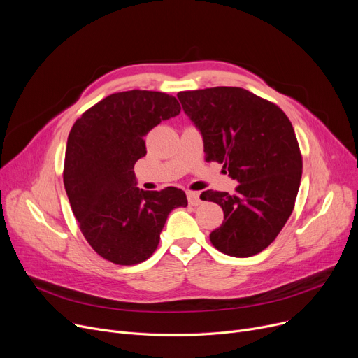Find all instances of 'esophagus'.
<instances>
[{
    "label": "esophagus",
    "instance_id": "1",
    "mask_svg": "<svg viewBox=\"0 0 358 358\" xmlns=\"http://www.w3.org/2000/svg\"><path fill=\"white\" fill-rule=\"evenodd\" d=\"M187 200H188V204L189 206H199L201 203V199H200V194L199 193H194V192H188L187 193Z\"/></svg>",
    "mask_w": 358,
    "mask_h": 358
}]
</instances>
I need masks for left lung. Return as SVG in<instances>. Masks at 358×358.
<instances>
[{"mask_svg": "<svg viewBox=\"0 0 358 358\" xmlns=\"http://www.w3.org/2000/svg\"><path fill=\"white\" fill-rule=\"evenodd\" d=\"M184 113L200 131L206 161L223 164L234 193L203 192L224 213L210 233L217 250L249 257L266 249L289 219L302 176V157L288 116L242 87L180 92Z\"/></svg>", "mask_w": 358, "mask_h": 358, "instance_id": "8db88e82", "label": "left lung"}]
</instances>
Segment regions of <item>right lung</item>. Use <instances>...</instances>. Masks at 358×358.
Returning a JSON list of instances; mask_svg holds the SVG:
<instances>
[{
	"mask_svg": "<svg viewBox=\"0 0 358 358\" xmlns=\"http://www.w3.org/2000/svg\"><path fill=\"white\" fill-rule=\"evenodd\" d=\"M180 110L162 92H119L86 110L69 134L63 182L71 211L87 243L112 264L147 260L171 210L188 204L176 187L139 189L134 173L147 154L144 136Z\"/></svg>",
	"mask_w": 358,
	"mask_h": 358,
	"instance_id": "obj_1",
	"label": "right lung"
}]
</instances>
